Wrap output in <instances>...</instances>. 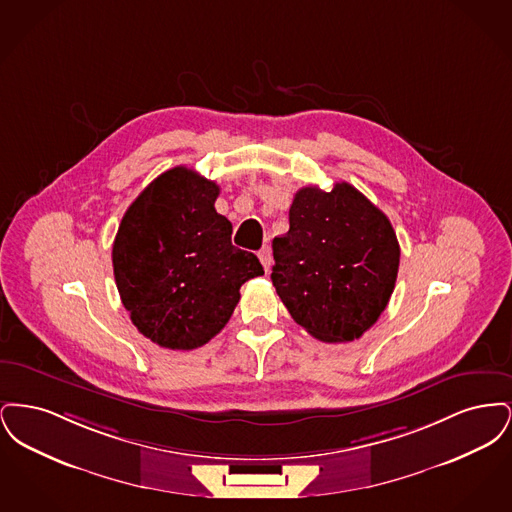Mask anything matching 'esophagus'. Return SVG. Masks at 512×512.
Returning <instances> with one entry per match:
<instances>
[{
	"instance_id": "34e87169",
	"label": "esophagus",
	"mask_w": 512,
	"mask_h": 512,
	"mask_svg": "<svg viewBox=\"0 0 512 512\" xmlns=\"http://www.w3.org/2000/svg\"><path fill=\"white\" fill-rule=\"evenodd\" d=\"M259 261H261V265H263V268L268 272L270 265H272V251H270L268 245L261 247V251H259Z\"/></svg>"
}]
</instances>
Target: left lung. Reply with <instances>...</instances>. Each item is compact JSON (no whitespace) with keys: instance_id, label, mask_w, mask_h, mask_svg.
Instances as JSON below:
<instances>
[{"instance_id":"8db88e82","label":"left lung","mask_w":512,"mask_h":512,"mask_svg":"<svg viewBox=\"0 0 512 512\" xmlns=\"http://www.w3.org/2000/svg\"><path fill=\"white\" fill-rule=\"evenodd\" d=\"M272 284L293 320L326 343L359 340L384 313L399 270L390 219L347 182L301 188L272 242Z\"/></svg>"}]
</instances>
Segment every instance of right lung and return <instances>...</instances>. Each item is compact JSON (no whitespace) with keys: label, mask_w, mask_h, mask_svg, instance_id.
<instances>
[{"label":"right lung","mask_w":512,"mask_h":512,"mask_svg":"<svg viewBox=\"0 0 512 512\" xmlns=\"http://www.w3.org/2000/svg\"><path fill=\"white\" fill-rule=\"evenodd\" d=\"M219 186L174 167L126 209L113 244L122 305L146 338L190 351L230 320L242 284L265 274L259 259L232 245V224L215 209Z\"/></svg>","instance_id":"add662e5"}]
</instances>
